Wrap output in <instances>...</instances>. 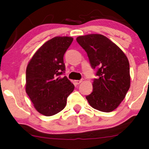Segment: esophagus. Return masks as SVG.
<instances>
[{
	"label": "esophagus",
	"instance_id": "1",
	"mask_svg": "<svg viewBox=\"0 0 149 149\" xmlns=\"http://www.w3.org/2000/svg\"><path fill=\"white\" fill-rule=\"evenodd\" d=\"M81 82H82L81 80H76V81H75V84H76V85H79V84H80L81 83Z\"/></svg>",
	"mask_w": 149,
	"mask_h": 149
}]
</instances>
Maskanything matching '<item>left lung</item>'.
Segmentation results:
<instances>
[{"instance_id": "obj_1", "label": "left lung", "mask_w": 149, "mask_h": 149, "mask_svg": "<svg viewBox=\"0 0 149 149\" xmlns=\"http://www.w3.org/2000/svg\"><path fill=\"white\" fill-rule=\"evenodd\" d=\"M76 41L86 52L91 68L97 69L93 91L86 97L88 102L101 112L115 110L130 88L127 58L119 47L102 34L79 36Z\"/></svg>"}]
</instances>
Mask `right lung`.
Returning <instances> with one entry per match:
<instances>
[{
    "mask_svg": "<svg viewBox=\"0 0 149 149\" xmlns=\"http://www.w3.org/2000/svg\"><path fill=\"white\" fill-rule=\"evenodd\" d=\"M70 37H55L34 53L26 70V92L37 112L52 116L65 108L74 85L66 76L64 54L73 42Z\"/></svg>",
    "mask_w": 149,
    "mask_h": 149,
    "instance_id": "1",
    "label": "right lung"
}]
</instances>
